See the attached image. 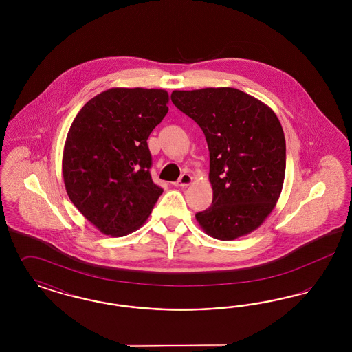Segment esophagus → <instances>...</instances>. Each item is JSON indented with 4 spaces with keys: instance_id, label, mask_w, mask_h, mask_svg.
I'll return each instance as SVG.
<instances>
[{
    "instance_id": "1",
    "label": "esophagus",
    "mask_w": 352,
    "mask_h": 352,
    "mask_svg": "<svg viewBox=\"0 0 352 352\" xmlns=\"http://www.w3.org/2000/svg\"><path fill=\"white\" fill-rule=\"evenodd\" d=\"M192 182V177L190 174H182L178 179V182L175 184V186H181V187H186L188 184H191Z\"/></svg>"
}]
</instances>
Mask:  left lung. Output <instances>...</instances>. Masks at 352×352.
I'll use <instances>...</instances> for the list:
<instances>
[{
  "instance_id": "left-lung-1",
  "label": "left lung",
  "mask_w": 352,
  "mask_h": 352,
  "mask_svg": "<svg viewBox=\"0 0 352 352\" xmlns=\"http://www.w3.org/2000/svg\"><path fill=\"white\" fill-rule=\"evenodd\" d=\"M171 101L192 118L210 151L212 203L195 218L218 240L251 234L268 218L284 184L286 144L276 113L231 88L173 91Z\"/></svg>"
}]
</instances>
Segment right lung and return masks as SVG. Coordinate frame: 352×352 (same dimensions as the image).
<instances>
[{
	"label": "right lung",
	"instance_id": "add662e5",
	"mask_svg": "<svg viewBox=\"0 0 352 352\" xmlns=\"http://www.w3.org/2000/svg\"><path fill=\"white\" fill-rule=\"evenodd\" d=\"M168 102L165 89L111 88L85 102L72 121L62 160L66 191L101 234L137 231L162 194L151 181L146 141Z\"/></svg>",
	"mask_w": 352,
	"mask_h": 352
}]
</instances>
